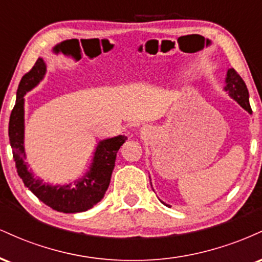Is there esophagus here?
<instances>
[{
    "label": "esophagus",
    "instance_id": "obj_1",
    "mask_svg": "<svg viewBox=\"0 0 262 262\" xmlns=\"http://www.w3.org/2000/svg\"><path fill=\"white\" fill-rule=\"evenodd\" d=\"M141 133H143V134H145V133H146V130H145V128H143V130H141Z\"/></svg>",
    "mask_w": 262,
    "mask_h": 262
}]
</instances>
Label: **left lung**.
Here are the masks:
<instances>
[{
    "label": "left lung",
    "instance_id": "obj_1",
    "mask_svg": "<svg viewBox=\"0 0 262 262\" xmlns=\"http://www.w3.org/2000/svg\"><path fill=\"white\" fill-rule=\"evenodd\" d=\"M225 85L224 90L229 93L231 98H234L237 103L240 104L245 111L249 113H252L250 103H249V91L246 87L244 80L240 77V75L236 73L234 69H229L225 77Z\"/></svg>",
    "mask_w": 262,
    "mask_h": 262
}]
</instances>
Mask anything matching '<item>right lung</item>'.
<instances>
[{
	"label": "right lung",
	"mask_w": 262,
	"mask_h": 262,
	"mask_svg": "<svg viewBox=\"0 0 262 262\" xmlns=\"http://www.w3.org/2000/svg\"><path fill=\"white\" fill-rule=\"evenodd\" d=\"M45 71L47 65L43 59L39 58L18 85L16 104L11 112L8 125V137L17 172L26 187L50 208L62 213L85 212L103 198L110 186L117 152L127 140V137L118 135L101 140L96 148L90 170L82 179L74 181L73 186L71 183L64 186L45 185L35 179L25 161V95L43 80Z\"/></svg>",
	"instance_id": "1"
}]
</instances>
